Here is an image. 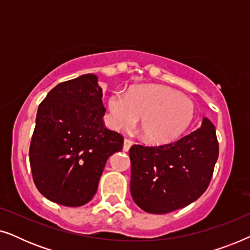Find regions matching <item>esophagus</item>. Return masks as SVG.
Segmentation results:
<instances>
[{
  "label": "esophagus",
  "mask_w": 250,
  "mask_h": 250,
  "mask_svg": "<svg viewBox=\"0 0 250 250\" xmlns=\"http://www.w3.org/2000/svg\"><path fill=\"white\" fill-rule=\"evenodd\" d=\"M133 145V141H131L129 139H125L124 140V146H123V149H124V151H128L129 148H131Z\"/></svg>",
  "instance_id": "esophagus-1"
}]
</instances>
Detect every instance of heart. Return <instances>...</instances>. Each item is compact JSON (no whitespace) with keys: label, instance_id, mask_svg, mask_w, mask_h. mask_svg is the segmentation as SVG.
Instances as JSON below:
<instances>
[{"label":"heart","instance_id":"b5f03b06","mask_svg":"<svg viewBox=\"0 0 250 250\" xmlns=\"http://www.w3.org/2000/svg\"><path fill=\"white\" fill-rule=\"evenodd\" d=\"M109 123L115 129H128L141 118L143 138L166 143L186 131L193 118L189 98L159 85L139 86L125 94L115 90L108 98Z\"/></svg>","mask_w":250,"mask_h":250}]
</instances>
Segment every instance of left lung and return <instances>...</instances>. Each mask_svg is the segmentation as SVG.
<instances>
[{
	"instance_id": "obj_1",
	"label": "left lung",
	"mask_w": 250,
	"mask_h": 250,
	"mask_svg": "<svg viewBox=\"0 0 250 250\" xmlns=\"http://www.w3.org/2000/svg\"><path fill=\"white\" fill-rule=\"evenodd\" d=\"M217 158L216 129L206 117L200 128L168 145L132 146L133 200L151 214H166L186 207L206 191Z\"/></svg>"
}]
</instances>
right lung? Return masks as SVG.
Listing matches in <instances>:
<instances>
[{"label":"right lung","mask_w":250,"mask_h":250,"mask_svg":"<svg viewBox=\"0 0 250 250\" xmlns=\"http://www.w3.org/2000/svg\"><path fill=\"white\" fill-rule=\"evenodd\" d=\"M104 112L93 74L58 84L41 102L29 163L34 183L49 200L80 207L97 192L105 163L124 143L104 125Z\"/></svg>","instance_id":"right-lung-1"}]
</instances>
